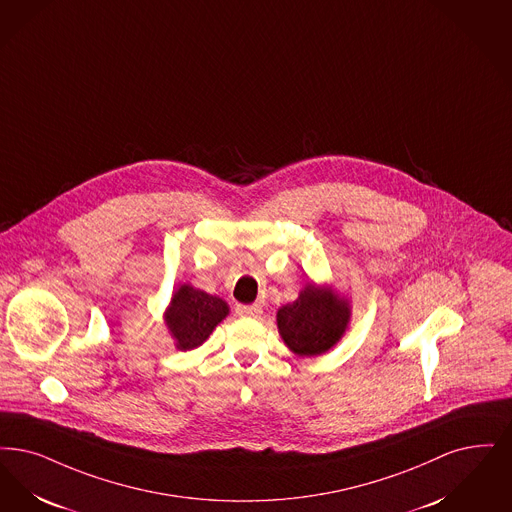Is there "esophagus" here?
<instances>
[{"label": "esophagus", "instance_id": "1", "mask_svg": "<svg viewBox=\"0 0 512 512\" xmlns=\"http://www.w3.org/2000/svg\"><path fill=\"white\" fill-rule=\"evenodd\" d=\"M236 314L247 318H259L263 314V308L259 305H236Z\"/></svg>", "mask_w": 512, "mask_h": 512}]
</instances>
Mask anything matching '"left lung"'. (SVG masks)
Masks as SVG:
<instances>
[{
    "label": "left lung",
    "instance_id": "8db88e82",
    "mask_svg": "<svg viewBox=\"0 0 512 512\" xmlns=\"http://www.w3.org/2000/svg\"><path fill=\"white\" fill-rule=\"evenodd\" d=\"M278 331L297 356H320L335 347L350 322V305L331 287L307 284L276 314Z\"/></svg>",
    "mask_w": 512,
    "mask_h": 512
}]
</instances>
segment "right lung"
<instances>
[{
	"mask_svg": "<svg viewBox=\"0 0 512 512\" xmlns=\"http://www.w3.org/2000/svg\"><path fill=\"white\" fill-rule=\"evenodd\" d=\"M226 316L228 305L221 297L190 284L179 286L164 314L167 329L179 350L200 347Z\"/></svg>",
	"mask_w": 512,
	"mask_h": 512,
	"instance_id": "add662e5",
	"label": "right lung"
}]
</instances>
